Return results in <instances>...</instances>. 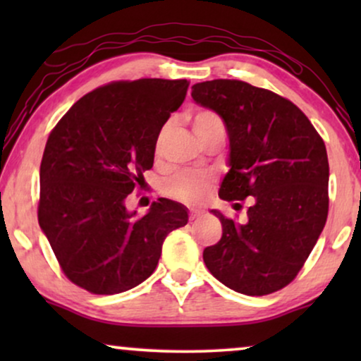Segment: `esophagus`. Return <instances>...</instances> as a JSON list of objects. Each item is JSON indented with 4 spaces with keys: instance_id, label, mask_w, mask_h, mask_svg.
I'll use <instances>...</instances> for the list:
<instances>
[{
    "instance_id": "obj_1",
    "label": "esophagus",
    "mask_w": 361,
    "mask_h": 361,
    "mask_svg": "<svg viewBox=\"0 0 361 361\" xmlns=\"http://www.w3.org/2000/svg\"><path fill=\"white\" fill-rule=\"evenodd\" d=\"M202 214H204V212H202V210H199V209H192V210H190V219H192V220L200 219Z\"/></svg>"
}]
</instances>
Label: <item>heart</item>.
<instances>
[{"label": "heart", "instance_id": "obj_1", "mask_svg": "<svg viewBox=\"0 0 361 361\" xmlns=\"http://www.w3.org/2000/svg\"><path fill=\"white\" fill-rule=\"evenodd\" d=\"M192 125H194L195 135H202V133L212 130V128L224 126L220 116L215 115L214 111L209 110H200L194 115V120H192ZM210 182L205 177L197 176V174H180L172 179L169 184H167L166 190L167 194L174 199L180 200H199L200 197L209 190Z\"/></svg>", "mask_w": 361, "mask_h": 361}]
</instances>
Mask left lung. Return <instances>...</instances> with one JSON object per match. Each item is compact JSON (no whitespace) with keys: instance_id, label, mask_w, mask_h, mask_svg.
Instances as JSON below:
<instances>
[{"instance_id":"obj_1","label":"left lung","mask_w":361,"mask_h":361,"mask_svg":"<svg viewBox=\"0 0 361 361\" xmlns=\"http://www.w3.org/2000/svg\"><path fill=\"white\" fill-rule=\"evenodd\" d=\"M192 98L215 111L228 133L230 169L220 199L253 197L245 224L212 210L224 233L204 250V263L236 293H276L298 276L327 221L329 159L322 137L293 102L246 82L195 83Z\"/></svg>"}]
</instances>
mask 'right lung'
I'll return each mask as SVG.
<instances>
[{"label":"right lung","instance_id":"right-lung-1","mask_svg":"<svg viewBox=\"0 0 361 361\" xmlns=\"http://www.w3.org/2000/svg\"><path fill=\"white\" fill-rule=\"evenodd\" d=\"M187 88V80L164 78L108 83L82 97L49 135L39 226L63 274L88 293L136 288L154 273L166 236L189 221L185 207L169 199L142 216L125 204Z\"/></svg>","mask_w":361,"mask_h":361}]
</instances>
